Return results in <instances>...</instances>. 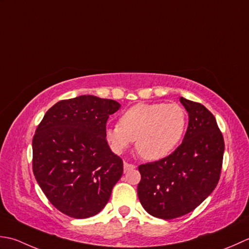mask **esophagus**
<instances>
[{"label": "esophagus", "instance_id": "1", "mask_svg": "<svg viewBox=\"0 0 249 249\" xmlns=\"http://www.w3.org/2000/svg\"><path fill=\"white\" fill-rule=\"evenodd\" d=\"M135 165L132 164V163H129V162H124V172H128V171H131V170H134L135 169Z\"/></svg>", "mask_w": 249, "mask_h": 249}]
</instances>
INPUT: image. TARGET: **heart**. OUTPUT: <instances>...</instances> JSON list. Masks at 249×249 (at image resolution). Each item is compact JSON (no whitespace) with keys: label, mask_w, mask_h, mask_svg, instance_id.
I'll use <instances>...</instances> for the list:
<instances>
[{"label":"heart","mask_w":249,"mask_h":249,"mask_svg":"<svg viewBox=\"0 0 249 249\" xmlns=\"http://www.w3.org/2000/svg\"><path fill=\"white\" fill-rule=\"evenodd\" d=\"M186 110L177 103H140L125 110L119 124L108 126L105 138L115 153L135 141L142 158L159 160L173 151L184 135Z\"/></svg>","instance_id":"heart-1"}]
</instances>
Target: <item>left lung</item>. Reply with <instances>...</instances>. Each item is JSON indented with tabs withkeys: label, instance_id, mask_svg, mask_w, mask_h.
Wrapping results in <instances>:
<instances>
[{
	"label": "left lung",
	"instance_id": "8db88e82",
	"mask_svg": "<svg viewBox=\"0 0 249 249\" xmlns=\"http://www.w3.org/2000/svg\"><path fill=\"white\" fill-rule=\"evenodd\" d=\"M179 100L189 115L182 143L167 157L139 166L141 204L161 219H174L199 206L216 188L224 159V136L214 115L200 103Z\"/></svg>",
	"mask_w": 249,
	"mask_h": 249
}]
</instances>
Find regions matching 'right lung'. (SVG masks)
I'll use <instances>...</instances> for the list:
<instances>
[{"label":"right lung","mask_w":249,"mask_h":249,"mask_svg":"<svg viewBox=\"0 0 249 249\" xmlns=\"http://www.w3.org/2000/svg\"><path fill=\"white\" fill-rule=\"evenodd\" d=\"M120 104L94 95L62 100L50 107L32 141V169L40 189L63 214L88 218L104 209L124 173L110 150L106 123Z\"/></svg>","instance_id":"right-lung-1"}]
</instances>
